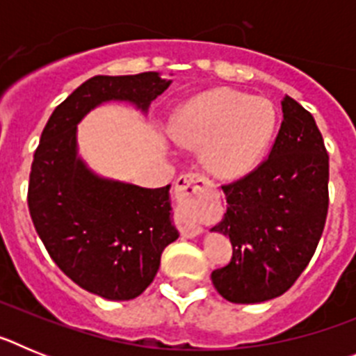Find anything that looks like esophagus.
<instances>
[{
  "label": "esophagus",
  "mask_w": 356,
  "mask_h": 356,
  "mask_svg": "<svg viewBox=\"0 0 356 356\" xmlns=\"http://www.w3.org/2000/svg\"><path fill=\"white\" fill-rule=\"evenodd\" d=\"M210 187V180L201 172H187L181 175L175 185V193L178 201L184 205L180 212L178 222H180V232L185 237H196L203 232V226L200 225L196 217V209L194 203L207 193Z\"/></svg>",
  "instance_id": "34e87169"
}]
</instances>
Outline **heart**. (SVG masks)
I'll list each match as a JSON object with an SVG mask.
<instances>
[{
	"label": "heart",
	"instance_id": "obj_1",
	"mask_svg": "<svg viewBox=\"0 0 356 356\" xmlns=\"http://www.w3.org/2000/svg\"><path fill=\"white\" fill-rule=\"evenodd\" d=\"M275 124V108L267 99L217 89L180 110L172 137L185 146L205 147L207 168L219 178L235 180L260 162Z\"/></svg>",
	"mask_w": 356,
	"mask_h": 356
}]
</instances>
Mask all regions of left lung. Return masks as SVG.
<instances>
[{"label":"left lung","instance_id":"8db88e82","mask_svg":"<svg viewBox=\"0 0 356 356\" xmlns=\"http://www.w3.org/2000/svg\"><path fill=\"white\" fill-rule=\"evenodd\" d=\"M269 156L222 185L225 217L212 232L232 241L228 266L212 273L232 303H262L294 285L316 253L328 213V151L312 114L285 96Z\"/></svg>","mask_w":356,"mask_h":356}]
</instances>
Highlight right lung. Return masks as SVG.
<instances>
[{"label": "right lung", "instance_id": "right-lung-1", "mask_svg": "<svg viewBox=\"0 0 356 356\" xmlns=\"http://www.w3.org/2000/svg\"><path fill=\"white\" fill-rule=\"evenodd\" d=\"M169 85L159 72L90 78L53 110L33 155L28 209L40 241L64 275L110 301L143 294L180 235L171 185L144 188L94 175L76 155V124L112 99L147 110Z\"/></svg>", "mask_w": 356, "mask_h": 356}]
</instances>
